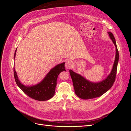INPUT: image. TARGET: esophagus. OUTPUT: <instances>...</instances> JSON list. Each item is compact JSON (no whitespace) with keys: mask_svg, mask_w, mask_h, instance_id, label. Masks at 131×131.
<instances>
[{"mask_svg":"<svg viewBox=\"0 0 131 131\" xmlns=\"http://www.w3.org/2000/svg\"><path fill=\"white\" fill-rule=\"evenodd\" d=\"M73 66V63L70 60H68V61H67L66 62V64H65V66L66 67V68H67V69L72 68Z\"/></svg>","mask_w":131,"mask_h":131,"instance_id":"esophagus-1","label":"esophagus"}]
</instances>
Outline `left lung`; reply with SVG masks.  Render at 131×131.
Returning a JSON list of instances; mask_svg holds the SVG:
<instances>
[{
  "mask_svg": "<svg viewBox=\"0 0 131 131\" xmlns=\"http://www.w3.org/2000/svg\"><path fill=\"white\" fill-rule=\"evenodd\" d=\"M108 33L115 46L116 55L112 72L106 78L100 82H92L86 80L80 74L74 72L72 70H69L75 93L79 98L83 100H89L101 96L112 88L115 80L118 62V51L115 39L113 33Z\"/></svg>",
  "mask_w": 131,
  "mask_h": 131,
  "instance_id": "8db88e82",
  "label": "left lung"
}]
</instances>
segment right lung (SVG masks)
<instances>
[{"mask_svg": "<svg viewBox=\"0 0 131 131\" xmlns=\"http://www.w3.org/2000/svg\"><path fill=\"white\" fill-rule=\"evenodd\" d=\"M16 49L14 54V59L16 53ZM65 63L57 64L51 69L45 78L39 84L31 86H25L18 80L17 75L14 68V75L16 82L21 90L28 96L39 101L50 100L55 93V89L57 85V79L59 74L63 71H66L64 67Z\"/></svg>", "mask_w": 131, "mask_h": 131, "instance_id": "obj_1", "label": "right lung"}]
</instances>
